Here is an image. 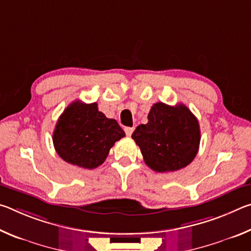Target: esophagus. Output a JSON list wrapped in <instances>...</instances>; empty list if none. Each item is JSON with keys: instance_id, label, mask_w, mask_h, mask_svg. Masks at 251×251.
<instances>
[{"instance_id": "1", "label": "esophagus", "mask_w": 251, "mask_h": 251, "mask_svg": "<svg viewBox=\"0 0 251 251\" xmlns=\"http://www.w3.org/2000/svg\"><path fill=\"white\" fill-rule=\"evenodd\" d=\"M135 129V127H125V133L127 136H130L131 134H133V131Z\"/></svg>"}]
</instances>
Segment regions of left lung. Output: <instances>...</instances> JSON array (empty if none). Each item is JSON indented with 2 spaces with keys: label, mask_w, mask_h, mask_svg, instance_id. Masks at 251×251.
Wrapping results in <instances>:
<instances>
[{
  "label": "left lung",
  "mask_w": 251,
  "mask_h": 251,
  "mask_svg": "<svg viewBox=\"0 0 251 251\" xmlns=\"http://www.w3.org/2000/svg\"><path fill=\"white\" fill-rule=\"evenodd\" d=\"M131 138L152 171L176 172L196 157L201 129L196 116L187 106H169L160 101L151 106L148 123L136 127Z\"/></svg>",
  "instance_id": "left-lung-1"
}]
</instances>
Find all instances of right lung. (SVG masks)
Listing matches in <instances>:
<instances>
[{
    "instance_id": "1",
    "label": "right lung",
    "mask_w": 251,
    "mask_h": 251,
    "mask_svg": "<svg viewBox=\"0 0 251 251\" xmlns=\"http://www.w3.org/2000/svg\"><path fill=\"white\" fill-rule=\"evenodd\" d=\"M124 136L118 123L100 112L96 103L75 100L59 116L53 144L66 163L93 169L104 163L110 148Z\"/></svg>"
}]
</instances>
